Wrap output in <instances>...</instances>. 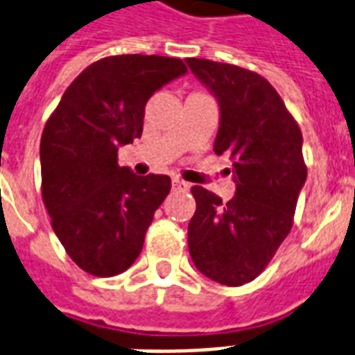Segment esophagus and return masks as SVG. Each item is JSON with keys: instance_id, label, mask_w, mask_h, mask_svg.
<instances>
[{"instance_id": "obj_1", "label": "esophagus", "mask_w": 355, "mask_h": 355, "mask_svg": "<svg viewBox=\"0 0 355 355\" xmlns=\"http://www.w3.org/2000/svg\"><path fill=\"white\" fill-rule=\"evenodd\" d=\"M171 186H173V191H187V189H189V184L180 180V178H173Z\"/></svg>"}]
</instances>
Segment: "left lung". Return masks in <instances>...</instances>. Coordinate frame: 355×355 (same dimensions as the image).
Wrapping results in <instances>:
<instances>
[{
	"mask_svg": "<svg viewBox=\"0 0 355 355\" xmlns=\"http://www.w3.org/2000/svg\"><path fill=\"white\" fill-rule=\"evenodd\" d=\"M191 73L217 98L220 120L213 151L233 160L235 197L227 202L193 186L197 202L187 246L198 272L226 286L253 281L292 230L306 182L302 135L286 105L257 73L187 58Z\"/></svg>",
	"mask_w": 355,
	"mask_h": 355,
	"instance_id": "8db88e82",
	"label": "left lung"
}]
</instances>
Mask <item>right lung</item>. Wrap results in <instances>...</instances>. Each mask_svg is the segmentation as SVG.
Listing matches in <instances>:
<instances>
[{
	"mask_svg": "<svg viewBox=\"0 0 355 355\" xmlns=\"http://www.w3.org/2000/svg\"><path fill=\"white\" fill-rule=\"evenodd\" d=\"M186 73L178 58H103L69 85L45 123L43 202L69 257L91 275L125 272L142 252L171 178L120 168L118 148L142 137L149 98Z\"/></svg>",
	"mask_w": 355,
	"mask_h": 355,
	"instance_id": "obj_1",
	"label": "right lung"
}]
</instances>
